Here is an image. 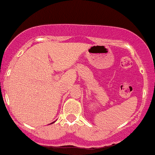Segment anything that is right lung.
Instances as JSON below:
<instances>
[{
	"label": "right lung",
	"mask_w": 155,
	"mask_h": 155,
	"mask_svg": "<svg viewBox=\"0 0 155 155\" xmlns=\"http://www.w3.org/2000/svg\"><path fill=\"white\" fill-rule=\"evenodd\" d=\"M54 122H55V121H54ZM54 122H53V123H51V124H54Z\"/></svg>",
	"instance_id": "right-lung-1"
}]
</instances>
